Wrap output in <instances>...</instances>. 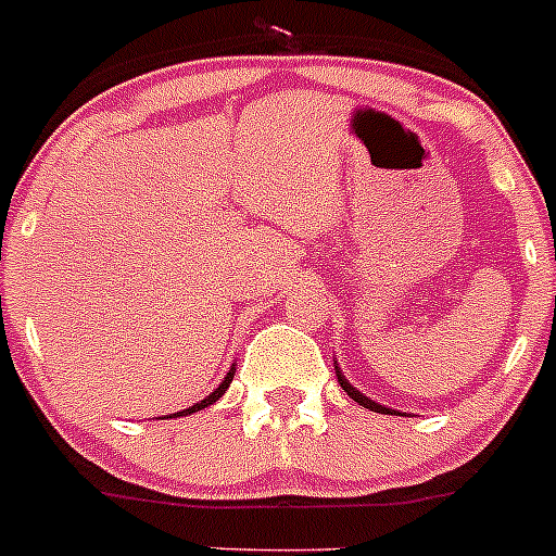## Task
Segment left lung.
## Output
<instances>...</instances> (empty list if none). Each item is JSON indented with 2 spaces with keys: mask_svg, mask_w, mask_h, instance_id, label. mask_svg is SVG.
<instances>
[{
  "mask_svg": "<svg viewBox=\"0 0 556 556\" xmlns=\"http://www.w3.org/2000/svg\"><path fill=\"white\" fill-rule=\"evenodd\" d=\"M334 367H337V365H334ZM337 381H340V387L345 389V392H349V397H354V401L359 403V406L370 408V412H378V414H392V408H387V406H378L376 401H370V397H365V395H362L359 389H356V387H351V383H349V378L342 376L340 370H337ZM395 414H397V412H395Z\"/></svg>",
  "mask_w": 556,
  "mask_h": 556,
  "instance_id": "obj_1",
  "label": "left lung"
}]
</instances>
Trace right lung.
Here are the masks:
<instances>
[{
    "label": "right lung",
    "instance_id": "add662e5",
    "mask_svg": "<svg viewBox=\"0 0 556 556\" xmlns=\"http://www.w3.org/2000/svg\"><path fill=\"white\" fill-rule=\"evenodd\" d=\"M232 376H236V365L230 367V372H227L225 376V381L219 383V387L214 389V392H211V395L205 397V401H200V403H194V406H189V408H184V412H178L175 414V417H186V414H194V412H202V408H207V406H214L216 401H219L222 395H225L227 392V387H230V381H232Z\"/></svg>",
    "mask_w": 556,
    "mask_h": 556
}]
</instances>
